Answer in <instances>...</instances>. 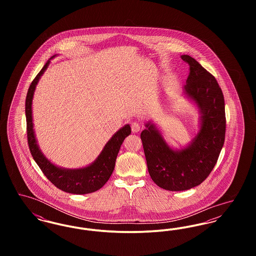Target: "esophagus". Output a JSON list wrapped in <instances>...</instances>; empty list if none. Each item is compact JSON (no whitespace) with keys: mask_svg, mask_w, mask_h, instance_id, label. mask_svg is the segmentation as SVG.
Here are the masks:
<instances>
[{"mask_svg":"<svg viewBox=\"0 0 256 256\" xmlns=\"http://www.w3.org/2000/svg\"><path fill=\"white\" fill-rule=\"evenodd\" d=\"M132 130L134 134L138 132L140 130V124L137 122H134L132 124Z\"/></svg>","mask_w":256,"mask_h":256,"instance_id":"34e87169","label":"esophagus"}]
</instances>
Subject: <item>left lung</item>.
Instances as JSON below:
<instances>
[{
  "label": "left lung",
  "mask_w": 256,
  "mask_h": 256,
  "mask_svg": "<svg viewBox=\"0 0 256 256\" xmlns=\"http://www.w3.org/2000/svg\"><path fill=\"white\" fill-rule=\"evenodd\" d=\"M189 65L185 94L200 112V130L185 148L167 145L154 124L148 122L141 132L148 174L154 182L169 191H184L200 185L213 170L226 137L224 98L216 78L192 56L183 54Z\"/></svg>",
  "instance_id": "left-lung-1"
}]
</instances>
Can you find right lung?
<instances>
[{"instance_id":"obj_1","label":"right lung","mask_w":256,"mask_h":256,"mask_svg":"<svg viewBox=\"0 0 256 256\" xmlns=\"http://www.w3.org/2000/svg\"><path fill=\"white\" fill-rule=\"evenodd\" d=\"M46 62L41 71L30 84L26 98V134L30 154L39 168L46 176V178L56 187L70 194L84 195L93 193L100 189L110 180V176L115 167V162L120 150L121 145L126 136H128L132 130L130 124H126L120 130L114 134L110 141L98 156V158L89 166L82 169H63L54 165L39 150L37 145L32 124V104L34 93L40 76L46 71L50 60Z\"/></svg>"}]
</instances>
